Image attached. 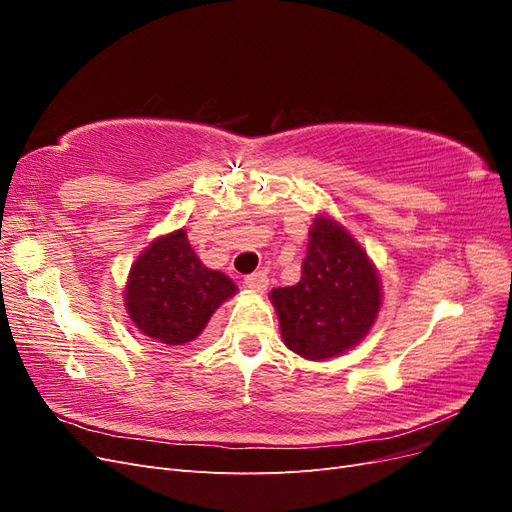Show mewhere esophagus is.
I'll list each match as a JSON object with an SVG mask.
<instances>
[{
	"label": "esophagus",
	"instance_id": "34e87169",
	"mask_svg": "<svg viewBox=\"0 0 512 512\" xmlns=\"http://www.w3.org/2000/svg\"><path fill=\"white\" fill-rule=\"evenodd\" d=\"M245 286L256 290V292H265L269 286V277L265 271H256L252 275H245Z\"/></svg>",
	"mask_w": 512,
	"mask_h": 512
}]
</instances>
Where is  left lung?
Here are the masks:
<instances>
[{"mask_svg": "<svg viewBox=\"0 0 512 512\" xmlns=\"http://www.w3.org/2000/svg\"><path fill=\"white\" fill-rule=\"evenodd\" d=\"M269 297L284 344L303 359L327 361L354 348L374 327L382 288L359 241L329 215H316L301 280Z\"/></svg>", "mask_w": 512, "mask_h": 512, "instance_id": "left-lung-1", "label": "left lung"}]
</instances>
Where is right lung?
I'll return each instance as SVG.
<instances>
[{
  "label": "right lung",
  "mask_w": 512,
  "mask_h": 512,
  "mask_svg": "<svg viewBox=\"0 0 512 512\" xmlns=\"http://www.w3.org/2000/svg\"><path fill=\"white\" fill-rule=\"evenodd\" d=\"M237 292L222 271L207 269L185 230L151 241L134 260L126 284V309L134 327L166 346H185Z\"/></svg>",
  "instance_id": "obj_1"
}]
</instances>
